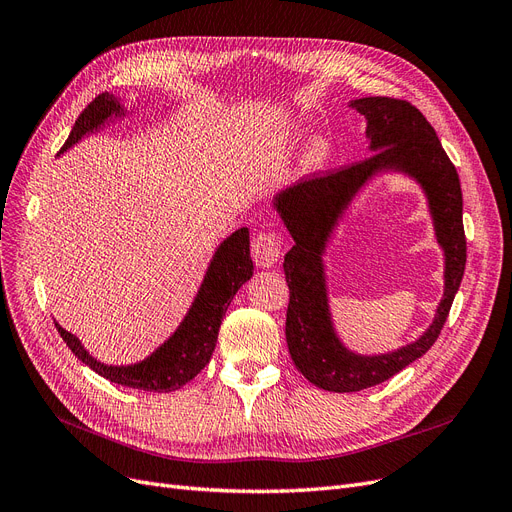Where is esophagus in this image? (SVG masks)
I'll use <instances>...</instances> for the list:
<instances>
[{
  "label": "esophagus",
  "mask_w": 512,
  "mask_h": 512,
  "mask_svg": "<svg viewBox=\"0 0 512 512\" xmlns=\"http://www.w3.org/2000/svg\"><path fill=\"white\" fill-rule=\"evenodd\" d=\"M251 251H253V259L259 268H272L282 255L280 236L274 230L257 232L251 242Z\"/></svg>",
  "instance_id": "obj_1"
}]
</instances>
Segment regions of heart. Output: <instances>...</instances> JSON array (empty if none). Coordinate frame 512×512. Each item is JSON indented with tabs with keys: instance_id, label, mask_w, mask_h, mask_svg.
Listing matches in <instances>:
<instances>
[{
	"instance_id": "heart-1",
	"label": "heart",
	"mask_w": 512,
	"mask_h": 512,
	"mask_svg": "<svg viewBox=\"0 0 512 512\" xmlns=\"http://www.w3.org/2000/svg\"><path fill=\"white\" fill-rule=\"evenodd\" d=\"M297 139H299L297 135H291V137H287L285 141H287V143H295ZM331 156H333V147H331V143H329L327 139H314V141L310 143V147L306 149L304 166H306L308 170L323 168V166L331 160Z\"/></svg>"
}]
</instances>
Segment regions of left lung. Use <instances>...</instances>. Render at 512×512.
Instances as JSON below:
<instances>
[{
  "label": "left lung",
  "mask_w": 512,
  "mask_h": 512,
  "mask_svg": "<svg viewBox=\"0 0 512 512\" xmlns=\"http://www.w3.org/2000/svg\"><path fill=\"white\" fill-rule=\"evenodd\" d=\"M350 105L367 118L373 154L323 175L314 173L274 198V208L295 240L282 263L291 293L285 329L289 352L306 380L329 392H358L382 384L424 356L437 342L466 268L460 177L430 122L403 99L365 97ZM384 169L413 176L427 192L435 231L446 251V293L420 340L388 355L365 357L350 353L332 329L322 253L357 189Z\"/></svg>",
  "instance_id": "obj_1"
}]
</instances>
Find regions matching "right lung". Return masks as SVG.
<instances>
[{
	"label": "right lung",
	"mask_w": 512,
	"mask_h": 512,
	"mask_svg": "<svg viewBox=\"0 0 512 512\" xmlns=\"http://www.w3.org/2000/svg\"><path fill=\"white\" fill-rule=\"evenodd\" d=\"M111 116L122 118L124 109L113 94L103 92L75 120L71 135L61 151L78 143L88 132L97 130ZM251 276L253 259L249 251V230L240 227V230L219 244V249L211 259V266H208L204 274L194 304L185 314L179 329L156 352H151L145 361L135 365L113 367L99 363L97 358L84 350L78 337L65 331L59 323L54 325L69 350L92 371L103 375L105 380L149 392H173L185 386L189 380H194L211 361L225 310L232 304L238 289Z\"/></svg>",
	"instance_id": "add662e5"
}]
</instances>
